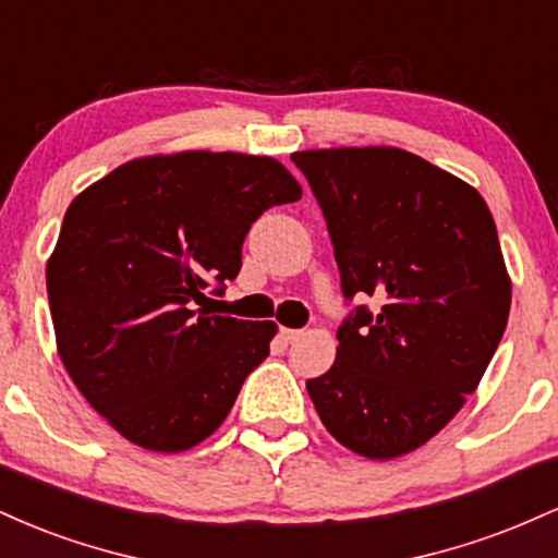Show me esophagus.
Returning <instances> with one entry per match:
<instances>
[{"mask_svg":"<svg viewBox=\"0 0 558 558\" xmlns=\"http://www.w3.org/2000/svg\"><path fill=\"white\" fill-rule=\"evenodd\" d=\"M301 336H304V330H296V328H280V338H283L286 343H293V341H299Z\"/></svg>","mask_w":558,"mask_h":558,"instance_id":"34e87169","label":"esophagus"}]
</instances>
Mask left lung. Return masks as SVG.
<instances>
[{
	"instance_id": "1",
	"label": "left lung",
	"mask_w": 558,
	"mask_h": 558,
	"mask_svg": "<svg viewBox=\"0 0 558 558\" xmlns=\"http://www.w3.org/2000/svg\"><path fill=\"white\" fill-rule=\"evenodd\" d=\"M354 306L338 354L306 380L338 444L367 459L414 451L475 393L511 306L496 222L472 185L393 146L296 151Z\"/></svg>"
}]
</instances>
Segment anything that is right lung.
Returning <instances> with one entry per match:
<instances>
[{
	"instance_id": "obj_1",
	"label": "right lung",
	"mask_w": 558,
	"mask_h": 558,
	"mask_svg": "<svg viewBox=\"0 0 558 558\" xmlns=\"http://www.w3.org/2000/svg\"><path fill=\"white\" fill-rule=\"evenodd\" d=\"M278 159L181 151L120 165L73 198L47 265L57 351L131 444L175 453L209 438L275 323L209 315L265 209L299 202Z\"/></svg>"
}]
</instances>
